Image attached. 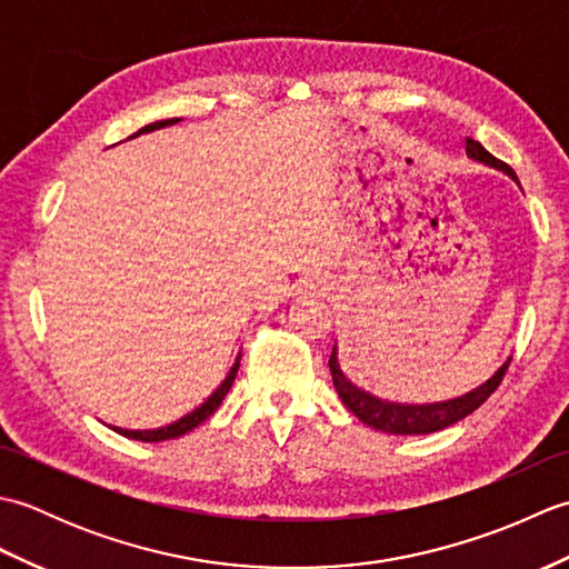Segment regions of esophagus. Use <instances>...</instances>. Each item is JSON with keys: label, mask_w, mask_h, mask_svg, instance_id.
<instances>
[{"label": "esophagus", "mask_w": 569, "mask_h": 569, "mask_svg": "<svg viewBox=\"0 0 569 569\" xmlns=\"http://www.w3.org/2000/svg\"><path fill=\"white\" fill-rule=\"evenodd\" d=\"M322 278H318V276H310L308 281H306V291H310V293H320L322 291Z\"/></svg>", "instance_id": "obj_1"}]
</instances>
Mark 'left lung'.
<instances>
[{
    "mask_svg": "<svg viewBox=\"0 0 569 569\" xmlns=\"http://www.w3.org/2000/svg\"><path fill=\"white\" fill-rule=\"evenodd\" d=\"M467 156L475 159L479 163H487L491 168H499L506 176H511L516 183L518 178L513 173V168L509 163L499 161L497 156H491L479 141L467 137ZM511 361L493 373L489 381H485L481 386H477L475 391H469L459 398H450V401L442 403H422V406H413V403H391V401H381V398L371 396L367 391H361L359 386H355L349 381L340 365H337V347H332L330 355V371H332V383L337 393H340L342 403L352 410V413L367 422L369 428L389 432V435H428V432H438L442 428L455 426L457 420L467 418L469 413L487 401V398L499 389V383L503 381V373L509 369Z\"/></svg>",
    "mask_w": 569,
    "mask_h": 569,
    "instance_id": "1",
    "label": "left lung"
}]
</instances>
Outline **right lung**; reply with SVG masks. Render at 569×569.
I'll list each match as a JSON object with an SVG mask.
<instances>
[{
  "label": "right lung",
  "instance_id": "obj_1",
  "mask_svg": "<svg viewBox=\"0 0 569 569\" xmlns=\"http://www.w3.org/2000/svg\"><path fill=\"white\" fill-rule=\"evenodd\" d=\"M176 122H180V119H161V122H153V124H147L143 129H139L137 134H131L129 139H134V137H139V134H149V131H153V129H163V127H168V124H176ZM239 359H241V355L237 357V361H234V367L229 369V373H227V379L217 386V391L208 398V401H204L202 406H198L196 410H190L188 416H183L180 420H176V422H171V426H166V428H156V430H124V428H114L119 435H124V438H131V440H141V442H161V440H173V438H180V435H186V432H190L192 428H198L202 420H208L217 408H220V403H222V398L229 393V389H232V383H234V379H237V369H239Z\"/></svg>",
  "mask_w": 569,
  "mask_h": 569
}]
</instances>
